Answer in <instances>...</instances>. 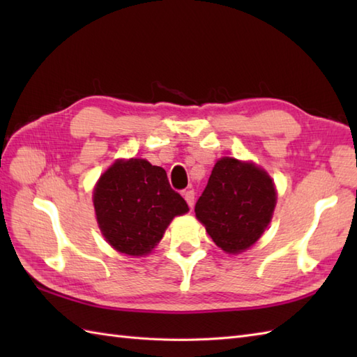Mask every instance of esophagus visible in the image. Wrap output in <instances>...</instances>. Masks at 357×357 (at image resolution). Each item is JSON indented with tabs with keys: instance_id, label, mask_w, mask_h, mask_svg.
<instances>
[{
	"instance_id": "obj_1",
	"label": "esophagus",
	"mask_w": 357,
	"mask_h": 357,
	"mask_svg": "<svg viewBox=\"0 0 357 357\" xmlns=\"http://www.w3.org/2000/svg\"><path fill=\"white\" fill-rule=\"evenodd\" d=\"M184 198H185L188 206H190V207L195 206V190H187V192H184Z\"/></svg>"
}]
</instances>
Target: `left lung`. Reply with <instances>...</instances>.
Listing matches in <instances>:
<instances>
[{
	"label": "left lung",
	"mask_w": 357,
	"mask_h": 357,
	"mask_svg": "<svg viewBox=\"0 0 357 357\" xmlns=\"http://www.w3.org/2000/svg\"><path fill=\"white\" fill-rule=\"evenodd\" d=\"M276 206L271 179L253 164L219 159L195 206L208 236L227 253H241L261 238Z\"/></svg>",
	"instance_id": "left-lung-1"
}]
</instances>
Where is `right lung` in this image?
<instances>
[{"instance_id": "1", "label": "right lung", "mask_w": 357, "mask_h": 357, "mask_svg": "<svg viewBox=\"0 0 357 357\" xmlns=\"http://www.w3.org/2000/svg\"><path fill=\"white\" fill-rule=\"evenodd\" d=\"M93 204L105 241L130 256L151 252L172 219L188 211L162 167L146 159L113 164L95 187Z\"/></svg>"}]
</instances>
